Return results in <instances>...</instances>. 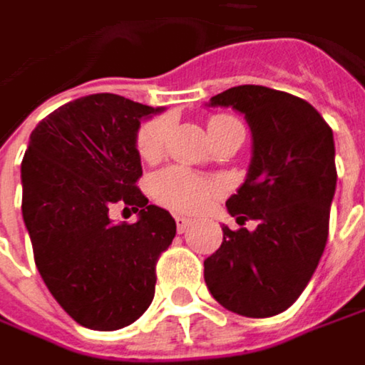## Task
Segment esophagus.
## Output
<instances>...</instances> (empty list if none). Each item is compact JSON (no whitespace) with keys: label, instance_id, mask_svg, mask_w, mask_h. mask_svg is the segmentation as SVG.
Listing matches in <instances>:
<instances>
[{"label":"esophagus","instance_id":"1","mask_svg":"<svg viewBox=\"0 0 365 365\" xmlns=\"http://www.w3.org/2000/svg\"><path fill=\"white\" fill-rule=\"evenodd\" d=\"M193 222L189 220V218H182V216H176V228H178V232H185V230H189V226H191Z\"/></svg>","mask_w":365,"mask_h":365}]
</instances>
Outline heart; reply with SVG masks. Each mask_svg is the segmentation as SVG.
<instances>
[{"instance_id": "b5f03b06", "label": "heart", "mask_w": 365, "mask_h": 365, "mask_svg": "<svg viewBox=\"0 0 365 365\" xmlns=\"http://www.w3.org/2000/svg\"><path fill=\"white\" fill-rule=\"evenodd\" d=\"M222 122H232V118L216 116L210 120L207 130ZM170 128L168 116H155L143 122L137 130V153L145 162H155L164 153L166 135ZM149 191L153 199L178 214H195L201 212L214 195L218 193V185L197 176L195 172L178 166L160 170L149 180Z\"/></svg>"}]
</instances>
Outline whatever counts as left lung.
<instances>
[{
	"label": "left lung",
	"mask_w": 365,
	"mask_h": 365,
	"mask_svg": "<svg viewBox=\"0 0 365 365\" xmlns=\"http://www.w3.org/2000/svg\"><path fill=\"white\" fill-rule=\"evenodd\" d=\"M207 108H232L247 120L251 162L226 207L239 224L257 226H222L203 278L228 312L270 318L297 301L324 253L336 189L332 128L305 99L259 85L218 93Z\"/></svg>",
	"instance_id": "left-lung-1"
}]
</instances>
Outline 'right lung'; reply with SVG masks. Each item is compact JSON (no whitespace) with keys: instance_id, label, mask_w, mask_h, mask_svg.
<instances>
[{"instance_id":"1","label":"right lung","mask_w":365,"mask_h":365,"mask_svg":"<svg viewBox=\"0 0 365 365\" xmlns=\"http://www.w3.org/2000/svg\"><path fill=\"white\" fill-rule=\"evenodd\" d=\"M160 112L97 93L58 108L31 133L20 168L24 226L43 282L85 328H124L153 301L155 262L176 222L137 189L143 168L135 141L141 122ZM116 202L140 220L116 225Z\"/></svg>"}]
</instances>
